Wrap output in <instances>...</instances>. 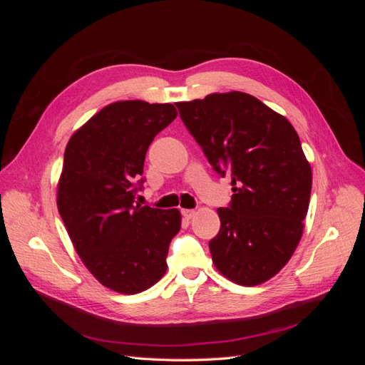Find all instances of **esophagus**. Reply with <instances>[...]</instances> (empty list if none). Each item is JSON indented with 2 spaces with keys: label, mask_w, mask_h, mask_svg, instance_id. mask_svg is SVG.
Returning a JSON list of instances; mask_svg holds the SVG:
<instances>
[{
  "label": "esophagus",
  "mask_w": 365,
  "mask_h": 365,
  "mask_svg": "<svg viewBox=\"0 0 365 365\" xmlns=\"http://www.w3.org/2000/svg\"><path fill=\"white\" fill-rule=\"evenodd\" d=\"M181 213H182V216L185 217V219H192L193 216H195V210H189V208H184V210H181Z\"/></svg>",
  "instance_id": "esophagus-1"
}]
</instances>
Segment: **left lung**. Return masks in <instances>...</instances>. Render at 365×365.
<instances>
[{
  "label": "left lung",
  "instance_id": "left-lung-1",
  "mask_svg": "<svg viewBox=\"0 0 365 365\" xmlns=\"http://www.w3.org/2000/svg\"><path fill=\"white\" fill-rule=\"evenodd\" d=\"M187 130L233 196L217 208L220 230L208 242L215 267L231 282L256 286L277 274L303 233L312 170L300 138L259 98L231 91L176 103Z\"/></svg>",
  "mask_w": 365,
  "mask_h": 365
}]
</instances>
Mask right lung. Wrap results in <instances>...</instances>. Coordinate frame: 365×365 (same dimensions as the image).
<instances>
[{
    "instance_id": "1",
    "label": "right lung",
    "mask_w": 365,
    "mask_h": 365,
    "mask_svg": "<svg viewBox=\"0 0 365 365\" xmlns=\"http://www.w3.org/2000/svg\"><path fill=\"white\" fill-rule=\"evenodd\" d=\"M176 115L170 103H111L74 132L63 153L59 215L85 267L120 294L146 291L163 277L181 228L176 208L135 204L146 152Z\"/></svg>"
}]
</instances>
